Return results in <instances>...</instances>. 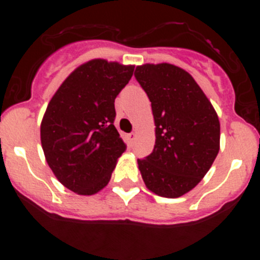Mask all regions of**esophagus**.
<instances>
[{"label": "esophagus", "mask_w": 260, "mask_h": 260, "mask_svg": "<svg viewBox=\"0 0 260 260\" xmlns=\"http://www.w3.org/2000/svg\"><path fill=\"white\" fill-rule=\"evenodd\" d=\"M127 140H128V143H129V145H132L136 140L135 133H129V135H127Z\"/></svg>", "instance_id": "esophagus-1"}]
</instances>
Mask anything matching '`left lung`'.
<instances>
[{"label": "left lung", "instance_id": "8db88e82", "mask_svg": "<svg viewBox=\"0 0 260 260\" xmlns=\"http://www.w3.org/2000/svg\"><path fill=\"white\" fill-rule=\"evenodd\" d=\"M135 77L151 102L156 142L138 159L148 190L175 199L192 190L210 170L220 148V122L193 78L172 64H145Z\"/></svg>", "mask_w": 260, "mask_h": 260}]
</instances>
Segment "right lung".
<instances>
[{
	"instance_id": "right-lung-1",
	"label": "right lung",
	"mask_w": 260,
	"mask_h": 260,
	"mask_svg": "<svg viewBox=\"0 0 260 260\" xmlns=\"http://www.w3.org/2000/svg\"><path fill=\"white\" fill-rule=\"evenodd\" d=\"M133 65L94 59L74 70L49 102L40 127L46 162L56 179L79 195L108 185L127 146L114 127V101Z\"/></svg>"
}]
</instances>
